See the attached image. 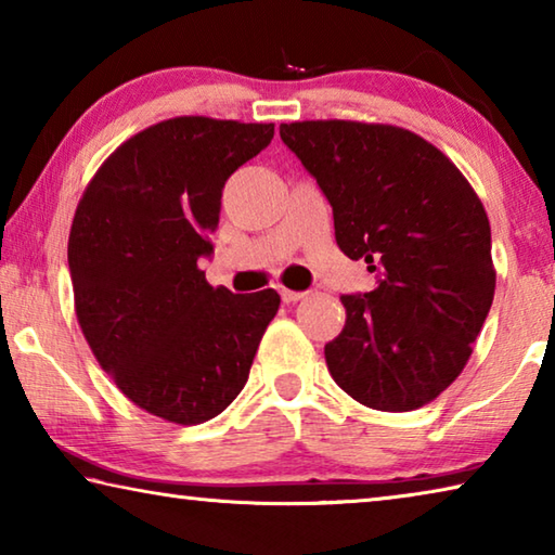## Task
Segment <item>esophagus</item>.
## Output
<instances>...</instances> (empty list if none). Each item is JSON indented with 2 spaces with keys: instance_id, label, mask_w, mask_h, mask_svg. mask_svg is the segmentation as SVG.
<instances>
[{
  "instance_id": "obj_1",
  "label": "esophagus",
  "mask_w": 555,
  "mask_h": 555,
  "mask_svg": "<svg viewBox=\"0 0 555 555\" xmlns=\"http://www.w3.org/2000/svg\"><path fill=\"white\" fill-rule=\"evenodd\" d=\"M279 294H281V300H284V304H296V300L306 296L304 291H288V288H279Z\"/></svg>"
}]
</instances>
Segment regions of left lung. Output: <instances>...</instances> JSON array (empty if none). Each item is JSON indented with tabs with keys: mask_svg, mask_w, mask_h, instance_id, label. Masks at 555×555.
Here are the masks:
<instances>
[{
	"mask_svg": "<svg viewBox=\"0 0 555 555\" xmlns=\"http://www.w3.org/2000/svg\"><path fill=\"white\" fill-rule=\"evenodd\" d=\"M331 203L343 255L377 274L343 294L325 345L337 387L379 411H413L463 372L494 298L490 220L465 176L413 131L362 121L279 127Z\"/></svg>",
	"mask_w": 555,
	"mask_h": 555,
	"instance_id": "8db88e82",
	"label": "left lung"
}]
</instances>
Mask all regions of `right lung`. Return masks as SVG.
<instances>
[{
  "instance_id": "right-lung-1",
  "label": "right lung",
  "mask_w": 555,
  "mask_h": 555,
  "mask_svg": "<svg viewBox=\"0 0 555 555\" xmlns=\"http://www.w3.org/2000/svg\"><path fill=\"white\" fill-rule=\"evenodd\" d=\"M274 125L176 117L139 131L75 210L68 267L82 335L127 399L173 424H203L237 399L274 288L232 294L198 269L212 257L228 178Z\"/></svg>"
}]
</instances>
